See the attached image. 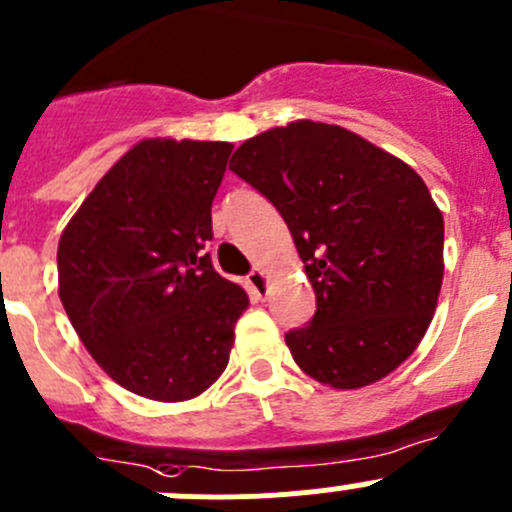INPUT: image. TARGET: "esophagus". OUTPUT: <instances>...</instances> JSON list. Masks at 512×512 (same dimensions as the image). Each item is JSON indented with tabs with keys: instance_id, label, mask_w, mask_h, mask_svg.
Returning a JSON list of instances; mask_svg holds the SVG:
<instances>
[{
	"instance_id": "34e87169",
	"label": "esophagus",
	"mask_w": 512,
	"mask_h": 512,
	"mask_svg": "<svg viewBox=\"0 0 512 512\" xmlns=\"http://www.w3.org/2000/svg\"><path fill=\"white\" fill-rule=\"evenodd\" d=\"M249 286H251V291L256 293V296H266L268 276L261 271V268H254V271L249 273Z\"/></svg>"
}]
</instances>
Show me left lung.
<instances>
[{"mask_svg":"<svg viewBox=\"0 0 512 512\" xmlns=\"http://www.w3.org/2000/svg\"><path fill=\"white\" fill-rule=\"evenodd\" d=\"M229 169L276 206L316 291L308 326L286 333L298 368L338 391L396 371L426 336L443 283V214L421 176L308 119L244 141Z\"/></svg>","mask_w":512,"mask_h":512,"instance_id":"8db88e82","label":"left lung"}]
</instances>
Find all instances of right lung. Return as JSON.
Listing matches in <instances>:
<instances>
[{
	"label": "right lung",
	"mask_w": 512,
	"mask_h": 512,
	"mask_svg": "<svg viewBox=\"0 0 512 512\" xmlns=\"http://www.w3.org/2000/svg\"><path fill=\"white\" fill-rule=\"evenodd\" d=\"M229 141L144 139L94 186L59 239V298L126 391L189 401L224 373L249 296L206 241Z\"/></svg>",
	"instance_id": "add662e5"
}]
</instances>
